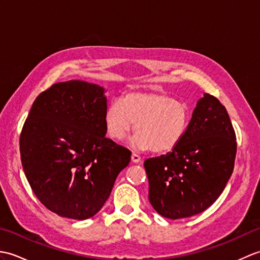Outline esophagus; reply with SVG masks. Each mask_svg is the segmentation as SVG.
Here are the masks:
<instances>
[{
    "label": "esophagus",
    "instance_id": "34e87169",
    "mask_svg": "<svg viewBox=\"0 0 260 260\" xmlns=\"http://www.w3.org/2000/svg\"><path fill=\"white\" fill-rule=\"evenodd\" d=\"M142 161V157L139 155V154L133 152V154H132V162L134 163H140Z\"/></svg>",
    "mask_w": 260,
    "mask_h": 260
}]
</instances>
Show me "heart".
Instances as JSON below:
<instances>
[{
	"instance_id": "obj_1",
	"label": "heart",
	"mask_w": 260,
	"mask_h": 260,
	"mask_svg": "<svg viewBox=\"0 0 260 260\" xmlns=\"http://www.w3.org/2000/svg\"><path fill=\"white\" fill-rule=\"evenodd\" d=\"M190 118V107L167 92L129 91L107 107L105 127L110 139L121 142L135 125L134 145L163 154L180 145Z\"/></svg>"
}]
</instances>
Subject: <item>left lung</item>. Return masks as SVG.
Instances as JSON below:
<instances>
[{
	"label": "left lung",
	"instance_id": "left-lung-1",
	"mask_svg": "<svg viewBox=\"0 0 260 260\" xmlns=\"http://www.w3.org/2000/svg\"><path fill=\"white\" fill-rule=\"evenodd\" d=\"M236 153V133L227 109L218 98L204 93L180 145L144 162L148 200L157 213L173 220L204 211L225 187Z\"/></svg>",
	"mask_w": 260,
	"mask_h": 260
}]
</instances>
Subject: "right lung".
<instances>
[{
  "instance_id": "obj_1",
  "label": "right lung",
  "mask_w": 260,
  "mask_h": 260,
  "mask_svg": "<svg viewBox=\"0 0 260 260\" xmlns=\"http://www.w3.org/2000/svg\"><path fill=\"white\" fill-rule=\"evenodd\" d=\"M104 88L58 82L33 103L20 135L32 191L60 217L85 220L103 208L132 152L107 139Z\"/></svg>"
}]
</instances>
